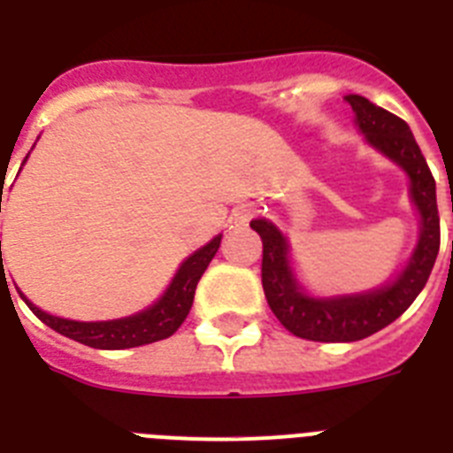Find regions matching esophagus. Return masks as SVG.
Segmentation results:
<instances>
[{"mask_svg": "<svg viewBox=\"0 0 453 453\" xmlns=\"http://www.w3.org/2000/svg\"><path fill=\"white\" fill-rule=\"evenodd\" d=\"M250 218H252V212H250L248 208H241V211H235L234 215H231V219H234L238 226H245V224L250 222Z\"/></svg>", "mask_w": 453, "mask_h": 453, "instance_id": "34e87169", "label": "esophagus"}]
</instances>
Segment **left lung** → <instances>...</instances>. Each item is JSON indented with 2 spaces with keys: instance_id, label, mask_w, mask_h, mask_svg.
<instances>
[{
  "instance_id": "8db88e82",
  "label": "left lung",
  "mask_w": 453,
  "mask_h": 453,
  "mask_svg": "<svg viewBox=\"0 0 453 453\" xmlns=\"http://www.w3.org/2000/svg\"><path fill=\"white\" fill-rule=\"evenodd\" d=\"M345 101L357 113L358 129L370 145L394 159L410 175V194L421 215V238L412 259L395 282L370 294L340 298H310L298 287L287 261V241L271 222H250L264 242L261 259V285L280 324L315 342H354L377 334L405 312L428 282L433 264L440 250V215H437L435 178L414 141L410 127L398 115L375 106L365 96L349 95ZM453 211V205H451Z\"/></svg>"
}]
</instances>
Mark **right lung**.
Wrapping results in <instances>:
<instances>
[{
    "label": "right lung",
    "instance_id": "obj_1",
    "mask_svg": "<svg viewBox=\"0 0 453 453\" xmlns=\"http://www.w3.org/2000/svg\"><path fill=\"white\" fill-rule=\"evenodd\" d=\"M4 189V187H2ZM0 212H2V192H0ZM219 241L222 235L212 238L205 248L196 250V252L189 257L180 266V271L175 273L173 282L166 289L159 301L152 305V308L143 310L134 317H125V319H113V321H71L62 319V317H52L43 310H39L36 305L25 298V303L29 305L34 315L39 317L46 326H50L52 331L66 335V338L76 340V342H83L88 347H95V349H129V347H141L150 345L157 340H164L168 335H173L178 328H180L182 321L187 319L189 310H192L194 303V291L199 285L201 275L208 268V264L212 261L215 252L219 248ZM0 268L4 275V264H2V241H0ZM0 275V278H2Z\"/></svg>",
    "mask_w": 453,
    "mask_h": 453
}]
</instances>
